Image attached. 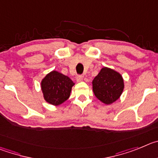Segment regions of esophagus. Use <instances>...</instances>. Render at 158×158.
I'll use <instances>...</instances> for the list:
<instances>
[{
    "label": "esophagus",
    "instance_id": "esophagus-1",
    "mask_svg": "<svg viewBox=\"0 0 158 158\" xmlns=\"http://www.w3.org/2000/svg\"><path fill=\"white\" fill-rule=\"evenodd\" d=\"M83 76H82V75H79V76H77V77H76V80L78 81V82H81V81L83 79Z\"/></svg>",
    "mask_w": 158,
    "mask_h": 158
}]
</instances>
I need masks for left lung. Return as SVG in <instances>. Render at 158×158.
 Returning a JSON list of instances; mask_svg holds the SVG:
<instances>
[{"label":"left lung","instance_id":"left-lung-1","mask_svg":"<svg viewBox=\"0 0 158 158\" xmlns=\"http://www.w3.org/2000/svg\"><path fill=\"white\" fill-rule=\"evenodd\" d=\"M93 91L98 99L106 105L116 102L123 92V79L120 73L103 68L94 79Z\"/></svg>","mask_w":158,"mask_h":158}]
</instances>
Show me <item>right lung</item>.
Returning a JSON list of instances; mask_svg holds the SVG:
<instances>
[{
  "instance_id": "right-lung-1",
  "label": "right lung",
  "mask_w": 158,
  "mask_h": 158,
  "mask_svg": "<svg viewBox=\"0 0 158 158\" xmlns=\"http://www.w3.org/2000/svg\"><path fill=\"white\" fill-rule=\"evenodd\" d=\"M74 84L69 77L52 71L42 81L41 86L44 98L48 103L59 106L69 99Z\"/></svg>"
}]
</instances>
